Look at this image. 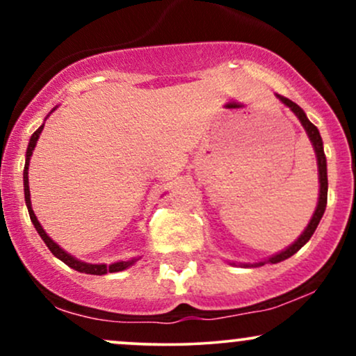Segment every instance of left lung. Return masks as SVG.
Wrapping results in <instances>:
<instances>
[{
    "mask_svg": "<svg viewBox=\"0 0 356 356\" xmlns=\"http://www.w3.org/2000/svg\"><path fill=\"white\" fill-rule=\"evenodd\" d=\"M276 97L283 102L286 107L291 108L293 113L300 118L301 125L305 127L306 134H308L309 140H312V144L314 147V152H316V161H318V172H320V197H318V206H316V211H314L312 220H309V224L306 226L303 234H301L300 238H298L295 243L291 244V246L286 248L284 251L277 252V254H275V256H271L268 261H259V263H256V264H241V266H263V264H266V263L276 264V263H281V261L288 259V257H291L295 252L300 251V249L303 248L306 243H308L309 238L313 236V232L316 231L318 224H320L323 214H325L326 201H328V175H326V157H325V150H323V140H321L320 132H318L316 127H314L312 122L308 120V117H306V113L303 112V108H301L300 105H296L295 102L286 99V97H281V95H276Z\"/></svg>",
    "mask_w": 356,
    "mask_h": 356,
    "instance_id": "obj_1",
    "label": "left lung"
}]
</instances>
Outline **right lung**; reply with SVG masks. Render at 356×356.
Here are the masks:
<instances>
[{
	"instance_id": "1",
	"label": "right lung",
	"mask_w": 356,
	"mask_h": 356,
	"mask_svg": "<svg viewBox=\"0 0 356 356\" xmlns=\"http://www.w3.org/2000/svg\"><path fill=\"white\" fill-rule=\"evenodd\" d=\"M55 110V108H53ZM44 125V124H43ZM43 125L40 127L38 130L31 136L30 138V144H28V149H26V162H24V170H23V186H24V201H26V207H28V212H30V219L31 222H33L35 229L38 231V234L42 236V239L44 241V244H47L48 249L53 252V256H56L58 259L63 261L67 266H70L72 269H75V271H80V273H87V275H107V273H118V271H124L129 266H132L134 263H136V257L134 259H129V261H118V263H113V264H90V263H83V261L76 259V257H73L72 254H68L67 251H63L58 244L53 241L50 236L44 232V229L42 227V224L38 222V219H36L33 209H31V199H30V186H28V165H30V159H31V154H33L35 150V145L36 142H38V137L40 134H42L43 130Z\"/></svg>"
}]
</instances>
